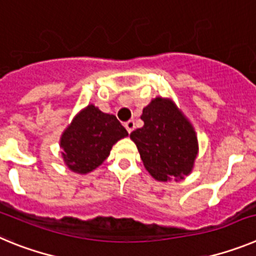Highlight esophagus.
<instances>
[{
    "label": "esophagus",
    "instance_id": "esophagus-1",
    "mask_svg": "<svg viewBox=\"0 0 256 256\" xmlns=\"http://www.w3.org/2000/svg\"><path fill=\"white\" fill-rule=\"evenodd\" d=\"M124 126H126V132L130 133L133 130H134V122H133V120H128L126 124H124Z\"/></svg>",
    "mask_w": 256,
    "mask_h": 256
}]
</instances>
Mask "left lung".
<instances>
[{
    "mask_svg": "<svg viewBox=\"0 0 256 256\" xmlns=\"http://www.w3.org/2000/svg\"><path fill=\"white\" fill-rule=\"evenodd\" d=\"M144 126L130 133L144 168L158 180H182L198 155L195 130L170 100L156 97L144 108Z\"/></svg>",
    "mask_w": 256,
    "mask_h": 256,
    "instance_id": "8db88e82",
    "label": "left lung"
}]
</instances>
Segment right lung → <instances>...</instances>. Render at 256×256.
<instances>
[{"instance_id": "obj_1", "label": "right lung", "mask_w": 256, "mask_h": 256, "mask_svg": "<svg viewBox=\"0 0 256 256\" xmlns=\"http://www.w3.org/2000/svg\"><path fill=\"white\" fill-rule=\"evenodd\" d=\"M128 136L116 116L90 105L68 126L60 146L70 170L86 174L96 169L110 154L112 144Z\"/></svg>"}]
</instances>
